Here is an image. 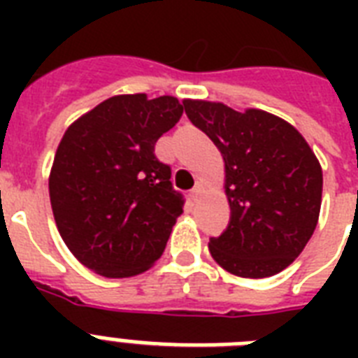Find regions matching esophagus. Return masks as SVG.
I'll return each instance as SVG.
<instances>
[{
	"label": "esophagus",
	"instance_id": "34e87169",
	"mask_svg": "<svg viewBox=\"0 0 358 358\" xmlns=\"http://www.w3.org/2000/svg\"><path fill=\"white\" fill-rule=\"evenodd\" d=\"M202 193H204V184H202V182H196L195 187L191 189V199H193V201H199Z\"/></svg>",
	"mask_w": 358,
	"mask_h": 358
}]
</instances>
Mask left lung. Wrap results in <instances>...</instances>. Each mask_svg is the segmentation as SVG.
I'll return each instance as SVG.
<instances>
[{
    "label": "left lung",
    "mask_w": 358,
    "mask_h": 358,
    "mask_svg": "<svg viewBox=\"0 0 358 358\" xmlns=\"http://www.w3.org/2000/svg\"><path fill=\"white\" fill-rule=\"evenodd\" d=\"M185 115L224 159L230 223L210 239L219 266L243 278L277 275L316 230L323 173L305 137L280 117L221 102L184 100Z\"/></svg>",
    "instance_id": "1"
}]
</instances>
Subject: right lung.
<instances>
[{"label": "right lung", "instance_id": "1", "mask_svg": "<svg viewBox=\"0 0 358 358\" xmlns=\"http://www.w3.org/2000/svg\"><path fill=\"white\" fill-rule=\"evenodd\" d=\"M182 113L174 96L119 94L64 131L48 182L53 217L70 252L98 275L135 277L165 250L184 199L154 146Z\"/></svg>", "mask_w": 358, "mask_h": 358}]
</instances>
